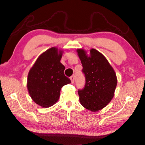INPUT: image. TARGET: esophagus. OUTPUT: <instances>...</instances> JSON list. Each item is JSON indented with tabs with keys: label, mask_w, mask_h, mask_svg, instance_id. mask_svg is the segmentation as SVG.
Wrapping results in <instances>:
<instances>
[{
	"label": "esophagus",
	"mask_w": 145,
	"mask_h": 145,
	"mask_svg": "<svg viewBox=\"0 0 145 145\" xmlns=\"http://www.w3.org/2000/svg\"><path fill=\"white\" fill-rule=\"evenodd\" d=\"M74 78H75V76H74V75L72 76L71 77H70V79H71L72 83H73L74 82Z\"/></svg>",
	"instance_id": "1"
}]
</instances>
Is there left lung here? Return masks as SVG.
<instances>
[{
	"mask_svg": "<svg viewBox=\"0 0 145 145\" xmlns=\"http://www.w3.org/2000/svg\"><path fill=\"white\" fill-rule=\"evenodd\" d=\"M76 51L86 78L84 89L78 91L80 103L92 112L98 111L106 106L114 95L116 74L106 57L97 50L92 48L89 55L82 48Z\"/></svg>",
	"mask_w": 145,
	"mask_h": 145,
	"instance_id": "obj_1",
	"label": "left lung"
}]
</instances>
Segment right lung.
I'll return each mask as SVG.
<instances>
[{"label": "right lung", "instance_id": "right-lung-1", "mask_svg": "<svg viewBox=\"0 0 145 145\" xmlns=\"http://www.w3.org/2000/svg\"><path fill=\"white\" fill-rule=\"evenodd\" d=\"M63 53L57 47L49 48L39 56L29 71L28 91L34 102L42 108L54 105L59 99L61 88L71 83L60 63Z\"/></svg>", "mask_w": 145, "mask_h": 145}]
</instances>
